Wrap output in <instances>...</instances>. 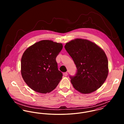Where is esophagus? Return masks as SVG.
Wrapping results in <instances>:
<instances>
[{
	"instance_id": "1",
	"label": "esophagus",
	"mask_w": 124,
	"mask_h": 124,
	"mask_svg": "<svg viewBox=\"0 0 124 124\" xmlns=\"http://www.w3.org/2000/svg\"><path fill=\"white\" fill-rule=\"evenodd\" d=\"M63 75L65 76H67L68 75V73L67 72H64L63 73Z\"/></svg>"
}]
</instances>
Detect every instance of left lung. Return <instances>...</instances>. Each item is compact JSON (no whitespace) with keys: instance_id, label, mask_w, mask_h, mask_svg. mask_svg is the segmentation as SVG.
<instances>
[{"instance_id":"left-lung-1","label":"left lung","mask_w":124,"mask_h":124,"mask_svg":"<svg viewBox=\"0 0 124 124\" xmlns=\"http://www.w3.org/2000/svg\"><path fill=\"white\" fill-rule=\"evenodd\" d=\"M64 48L77 68L75 76H70L74 88L82 93L99 88L108 73V62L104 51L88 40L76 39L66 43Z\"/></svg>"}]
</instances>
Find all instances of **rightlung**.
Instances as JSON below:
<instances>
[{"instance_id": "1", "label": "right lung", "mask_w": 124, "mask_h": 124, "mask_svg": "<svg viewBox=\"0 0 124 124\" xmlns=\"http://www.w3.org/2000/svg\"><path fill=\"white\" fill-rule=\"evenodd\" d=\"M62 44L43 40L29 47L21 60V73L26 84L38 93H50L56 87L62 73L58 68L56 58Z\"/></svg>"}]
</instances>
